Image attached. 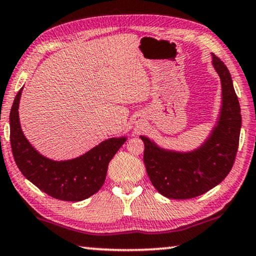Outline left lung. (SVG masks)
<instances>
[{
    "instance_id": "obj_1",
    "label": "left lung",
    "mask_w": 256,
    "mask_h": 256,
    "mask_svg": "<svg viewBox=\"0 0 256 256\" xmlns=\"http://www.w3.org/2000/svg\"><path fill=\"white\" fill-rule=\"evenodd\" d=\"M212 66L222 83V108L208 140L190 152L159 148L146 136L143 160L151 184L162 195L186 200L204 194L231 171L238 151L242 114L228 69L212 54Z\"/></svg>"
}]
</instances>
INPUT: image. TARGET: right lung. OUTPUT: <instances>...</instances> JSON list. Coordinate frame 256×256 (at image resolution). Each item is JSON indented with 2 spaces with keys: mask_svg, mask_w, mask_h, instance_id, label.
<instances>
[{
  "mask_svg": "<svg viewBox=\"0 0 256 256\" xmlns=\"http://www.w3.org/2000/svg\"><path fill=\"white\" fill-rule=\"evenodd\" d=\"M22 91L23 88L14 98L9 118L11 150L20 171L39 190L62 201H82L96 194L105 182L108 162L127 138H108L70 160L56 162L44 157L22 132L18 116Z\"/></svg>",
  "mask_w": 256,
  "mask_h": 256,
  "instance_id": "1",
  "label": "right lung"
}]
</instances>
